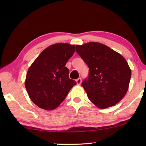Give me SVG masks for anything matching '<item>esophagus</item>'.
I'll use <instances>...</instances> for the list:
<instances>
[{
  "label": "esophagus",
  "instance_id": "esophagus-1",
  "mask_svg": "<svg viewBox=\"0 0 146 146\" xmlns=\"http://www.w3.org/2000/svg\"><path fill=\"white\" fill-rule=\"evenodd\" d=\"M76 84L78 85H80L82 82V79L80 78H78L76 80Z\"/></svg>",
  "mask_w": 146,
  "mask_h": 146
}]
</instances>
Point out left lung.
<instances>
[{"label": "left lung", "mask_w": 146, "mask_h": 146, "mask_svg": "<svg viewBox=\"0 0 146 146\" xmlns=\"http://www.w3.org/2000/svg\"><path fill=\"white\" fill-rule=\"evenodd\" d=\"M76 51L90 69L82 86L96 106L105 109L119 102L128 90L131 69L117 52L100 42L76 45Z\"/></svg>", "instance_id": "left-lung-1"}]
</instances>
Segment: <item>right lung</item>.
Wrapping results in <instances>:
<instances>
[{
  "mask_svg": "<svg viewBox=\"0 0 146 146\" xmlns=\"http://www.w3.org/2000/svg\"><path fill=\"white\" fill-rule=\"evenodd\" d=\"M75 52V46L57 43L44 50L28 70L25 87L32 102L46 110H54L76 84L69 78L66 64Z\"/></svg>",
  "mask_w": 146,
  "mask_h": 146,
  "instance_id": "obj_1",
  "label": "right lung"
}]
</instances>
